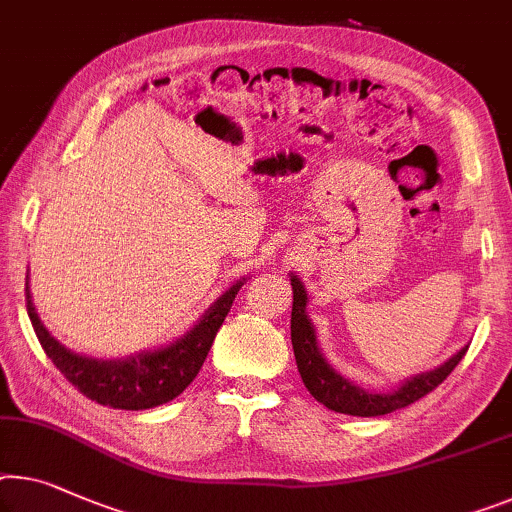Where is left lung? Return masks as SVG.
I'll list each match as a JSON object with an SVG mask.
<instances>
[{"label": "left lung", "mask_w": 512, "mask_h": 512, "mask_svg": "<svg viewBox=\"0 0 512 512\" xmlns=\"http://www.w3.org/2000/svg\"><path fill=\"white\" fill-rule=\"evenodd\" d=\"M292 280V347L296 356V368L301 372V379L305 388H308L312 398L322 402L324 407H329L338 414L349 416H384L391 414L395 409L409 407L411 402L421 400L423 395L434 391L441 381H444L455 365L462 361V356L467 354L469 347H462L460 352L453 354L446 363H441L439 368L430 372H421V375L404 379L402 384L391 393H372L368 388L356 386L354 381H349L333 370V365L326 361L324 354L319 352L315 326L308 319L305 305H308V294H305L303 282L294 276Z\"/></svg>", "instance_id": "8db88e82"}]
</instances>
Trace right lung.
<instances>
[{"mask_svg":"<svg viewBox=\"0 0 512 512\" xmlns=\"http://www.w3.org/2000/svg\"><path fill=\"white\" fill-rule=\"evenodd\" d=\"M243 280H236L225 294H220L200 317V322L183 333L179 340L160 349H151V352L114 358V361H98V358L75 354L52 338L36 315L32 294H29V278L25 282V301L36 338L61 375L82 395L103 407L140 411L170 402L186 391L190 381L200 372Z\"/></svg>","mask_w":512,"mask_h":512,"instance_id":"1","label":"right lung"}]
</instances>
